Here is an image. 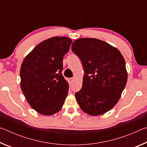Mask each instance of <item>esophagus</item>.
Here are the masks:
<instances>
[{
  "label": "esophagus",
  "instance_id": "34e87169",
  "mask_svg": "<svg viewBox=\"0 0 147 147\" xmlns=\"http://www.w3.org/2000/svg\"><path fill=\"white\" fill-rule=\"evenodd\" d=\"M69 80V82H70V83H72L73 82V78H70Z\"/></svg>",
  "mask_w": 147,
  "mask_h": 147
}]
</instances>
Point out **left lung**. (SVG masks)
<instances>
[{
  "mask_svg": "<svg viewBox=\"0 0 147 147\" xmlns=\"http://www.w3.org/2000/svg\"><path fill=\"white\" fill-rule=\"evenodd\" d=\"M72 51L82 64V87L75 93L80 108L99 115L117 103L128 78L126 63L117 49L100 39L82 38L73 42Z\"/></svg>",
  "mask_w": 147,
  "mask_h": 147,
  "instance_id": "left-lung-1",
  "label": "left lung"
}]
</instances>
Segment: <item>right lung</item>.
Returning a JSON list of instances; mask_svg holds the SVG:
<instances>
[{"label":"right lung","instance_id":"right-lung-1","mask_svg":"<svg viewBox=\"0 0 147 147\" xmlns=\"http://www.w3.org/2000/svg\"><path fill=\"white\" fill-rule=\"evenodd\" d=\"M72 43L65 37H53L38 44L22 63L21 88L37 112L51 115L60 110L69 84L62 74L63 59Z\"/></svg>","mask_w":147,"mask_h":147}]
</instances>
